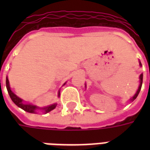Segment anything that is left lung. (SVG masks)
<instances>
[{
    "label": "left lung",
    "mask_w": 150,
    "mask_h": 150,
    "mask_svg": "<svg viewBox=\"0 0 150 150\" xmlns=\"http://www.w3.org/2000/svg\"><path fill=\"white\" fill-rule=\"evenodd\" d=\"M139 65L142 66V64H141V62L139 61ZM142 77H143V75L142 74H141L139 76V79H140V84H139V89H138L137 92H136V93L134 95V96H133L132 98L131 99V101H133V100H135V99H136V97L138 96V95H139V93L140 90H141V88H142Z\"/></svg>",
    "instance_id": "obj_1"
}]
</instances>
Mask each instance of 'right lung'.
Masks as SVG:
<instances>
[{"instance_id":"1","label":"right lung","mask_w":150,"mask_h":150,"mask_svg":"<svg viewBox=\"0 0 150 150\" xmlns=\"http://www.w3.org/2000/svg\"><path fill=\"white\" fill-rule=\"evenodd\" d=\"M64 84H65V83H64ZM6 87H7L8 94H9V96H10L11 100L15 103V104L17 105L18 107H20V108H22V110H24L25 111L29 112V113H32V114H36V111H37V110L40 109L43 110V111L44 112L45 114H47L48 112L51 111L52 110H54L57 106V103H54V104L50 105V106H48V107L41 108V107H36L35 105L30 104V103H23V100H22V99L19 98L18 96H16V95L11 90L10 85H9V81H8V77H6ZM58 96H60V91L58 92Z\"/></svg>"}]
</instances>
